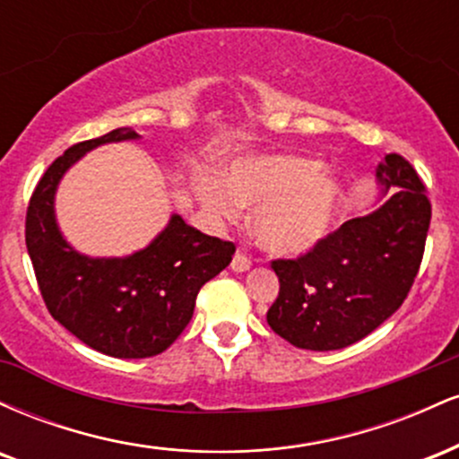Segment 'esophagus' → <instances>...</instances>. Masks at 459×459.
I'll list each match as a JSON object with an SVG mask.
<instances>
[{"mask_svg":"<svg viewBox=\"0 0 459 459\" xmlns=\"http://www.w3.org/2000/svg\"><path fill=\"white\" fill-rule=\"evenodd\" d=\"M250 265H252L250 256L244 255V252H237V255L233 256V261H230V270L237 272V273L247 272V270H250Z\"/></svg>","mask_w":459,"mask_h":459,"instance_id":"1","label":"esophagus"}]
</instances>
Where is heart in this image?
<instances>
[{
  "instance_id": "heart-1",
  "label": "heart",
  "mask_w": 459,
  "mask_h": 459,
  "mask_svg": "<svg viewBox=\"0 0 459 459\" xmlns=\"http://www.w3.org/2000/svg\"><path fill=\"white\" fill-rule=\"evenodd\" d=\"M200 200L224 222H239L244 207H256L252 229L259 246L272 255L296 256L334 230L345 192L317 160L255 155L230 163L224 183L204 178Z\"/></svg>"
}]
</instances>
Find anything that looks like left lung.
I'll return each mask as SVG.
<instances>
[{"instance_id": "left-lung-1", "label": "left lung", "mask_w": 459, "mask_h": 459, "mask_svg": "<svg viewBox=\"0 0 459 459\" xmlns=\"http://www.w3.org/2000/svg\"><path fill=\"white\" fill-rule=\"evenodd\" d=\"M382 200L298 259L272 261L281 291L267 324L299 350H343L403 304L419 273L431 204L410 161L391 152L376 170Z\"/></svg>"}]
</instances>
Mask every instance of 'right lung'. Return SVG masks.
<instances>
[{"label":"right lung","instance_id":"1","mask_svg":"<svg viewBox=\"0 0 459 459\" xmlns=\"http://www.w3.org/2000/svg\"><path fill=\"white\" fill-rule=\"evenodd\" d=\"M140 140L120 127L79 142L47 168L30 198L25 244L36 281L57 324L105 356L149 358L178 339L204 282L235 255V244L200 233L172 213L149 246L129 256L99 259L77 252L56 222V192L68 168L109 142Z\"/></svg>","mask_w":459,"mask_h":459}]
</instances>
